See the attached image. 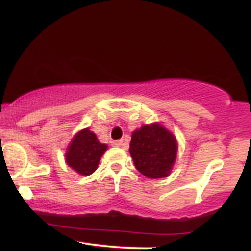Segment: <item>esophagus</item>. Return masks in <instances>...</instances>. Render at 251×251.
I'll list each match as a JSON object with an SVG mask.
<instances>
[{
	"mask_svg": "<svg viewBox=\"0 0 251 251\" xmlns=\"http://www.w3.org/2000/svg\"><path fill=\"white\" fill-rule=\"evenodd\" d=\"M111 144L113 146H117V148H119V146L123 145V140H112Z\"/></svg>",
	"mask_w": 251,
	"mask_h": 251,
	"instance_id": "34e87169",
	"label": "esophagus"
}]
</instances>
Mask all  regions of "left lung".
<instances>
[{
    "label": "left lung",
    "mask_w": 251,
    "mask_h": 251,
    "mask_svg": "<svg viewBox=\"0 0 251 251\" xmlns=\"http://www.w3.org/2000/svg\"><path fill=\"white\" fill-rule=\"evenodd\" d=\"M177 140L171 132L154 123L132 133L129 153L140 174L148 178L168 177L177 157Z\"/></svg>",
    "instance_id": "1"
}]
</instances>
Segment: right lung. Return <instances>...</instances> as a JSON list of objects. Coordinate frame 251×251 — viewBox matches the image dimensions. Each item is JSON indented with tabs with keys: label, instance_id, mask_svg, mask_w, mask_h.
Masks as SVG:
<instances>
[{
	"label": "right lung",
	"instance_id": "right-lung-1",
	"mask_svg": "<svg viewBox=\"0 0 251 251\" xmlns=\"http://www.w3.org/2000/svg\"><path fill=\"white\" fill-rule=\"evenodd\" d=\"M106 150V144L100 143L89 128H83L72 139L66 152V162L77 174L89 176L98 169Z\"/></svg>",
	"mask_w": 251,
	"mask_h": 251
}]
</instances>
